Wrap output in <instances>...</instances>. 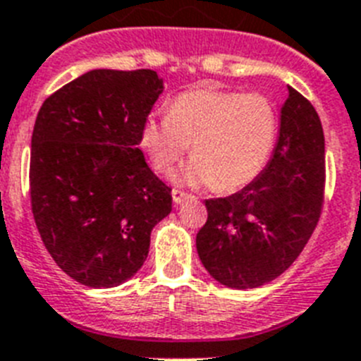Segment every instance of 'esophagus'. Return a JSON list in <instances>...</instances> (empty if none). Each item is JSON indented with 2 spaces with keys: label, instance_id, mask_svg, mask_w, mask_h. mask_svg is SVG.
<instances>
[{
  "label": "esophagus",
  "instance_id": "esophagus-1",
  "mask_svg": "<svg viewBox=\"0 0 361 361\" xmlns=\"http://www.w3.org/2000/svg\"><path fill=\"white\" fill-rule=\"evenodd\" d=\"M172 198H174V204H183V202L195 200V196L189 195V192H185V190L174 189V190H172Z\"/></svg>",
  "mask_w": 361,
  "mask_h": 361
}]
</instances>
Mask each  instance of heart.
<instances>
[{"label": "heart", "mask_w": 361, "mask_h": 361, "mask_svg": "<svg viewBox=\"0 0 361 361\" xmlns=\"http://www.w3.org/2000/svg\"><path fill=\"white\" fill-rule=\"evenodd\" d=\"M279 135V114L262 93L198 87L180 93L166 115H150L141 147L156 172H169L190 145L185 180L231 192L255 180L268 165Z\"/></svg>", "instance_id": "1"}]
</instances>
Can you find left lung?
I'll list each match as a JSON object with an SVG mask.
<instances>
[{"instance_id": "left-lung-1", "label": "left lung", "mask_w": 361, "mask_h": 361, "mask_svg": "<svg viewBox=\"0 0 361 361\" xmlns=\"http://www.w3.org/2000/svg\"><path fill=\"white\" fill-rule=\"evenodd\" d=\"M325 135L307 97L288 86L281 130L266 169L242 190L205 200L196 235L200 260L229 288H259L298 259L325 202Z\"/></svg>"}]
</instances>
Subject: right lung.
Returning <instances> with one entry per match:
<instances>
[{
	"instance_id": "add662e5",
	"label": "right lung",
	"mask_w": 361,
	"mask_h": 361,
	"mask_svg": "<svg viewBox=\"0 0 361 361\" xmlns=\"http://www.w3.org/2000/svg\"><path fill=\"white\" fill-rule=\"evenodd\" d=\"M163 80L152 69H93L49 95L31 139L29 190L45 250L92 288L128 281L150 231L172 211L171 187L139 148Z\"/></svg>"
}]
</instances>
